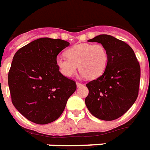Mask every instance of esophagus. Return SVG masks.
I'll use <instances>...</instances> for the list:
<instances>
[{
  "mask_svg": "<svg viewBox=\"0 0 150 150\" xmlns=\"http://www.w3.org/2000/svg\"><path fill=\"white\" fill-rule=\"evenodd\" d=\"M76 85H77V87H80V86H83V84H82V83H81V82H76Z\"/></svg>",
  "mask_w": 150,
  "mask_h": 150,
  "instance_id": "34e87169",
  "label": "esophagus"
}]
</instances>
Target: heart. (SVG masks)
<instances>
[{
	"mask_svg": "<svg viewBox=\"0 0 150 150\" xmlns=\"http://www.w3.org/2000/svg\"><path fill=\"white\" fill-rule=\"evenodd\" d=\"M66 56H57L56 64L65 77L77 71L88 79H95L104 72L108 63L107 49L100 43H79L66 51Z\"/></svg>",
	"mask_w": 150,
	"mask_h": 150,
	"instance_id": "b5f03b06",
	"label": "heart"
}]
</instances>
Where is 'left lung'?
<instances>
[{
  "label": "left lung",
  "mask_w": 150,
  "mask_h": 150,
  "mask_svg": "<svg viewBox=\"0 0 150 150\" xmlns=\"http://www.w3.org/2000/svg\"><path fill=\"white\" fill-rule=\"evenodd\" d=\"M89 42L101 43L108 53V63L102 75L86 86L85 100L94 117L113 121L128 111L139 94L140 65L130 46L110 35H99Z\"/></svg>",
  "instance_id": "obj_1"
}]
</instances>
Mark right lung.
Here are the masks:
<instances>
[{
	"instance_id": "add662e5",
	"label": "right lung",
	"mask_w": 150,
	"mask_h": 150,
	"mask_svg": "<svg viewBox=\"0 0 150 150\" xmlns=\"http://www.w3.org/2000/svg\"><path fill=\"white\" fill-rule=\"evenodd\" d=\"M69 46L60 39L40 38L15 53L8 72L11 102L29 121L46 125L58 118L76 90L75 81L56 64L57 54Z\"/></svg>"
}]
</instances>
